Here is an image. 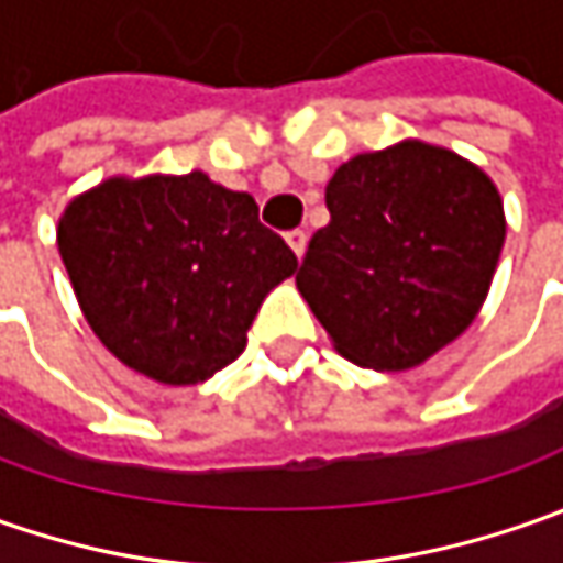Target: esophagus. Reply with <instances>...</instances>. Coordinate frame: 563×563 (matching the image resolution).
<instances>
[{"mask_svg":"<svg viewBox=\"0 0 563 563\" xmlns=\"http://www.w3.org/2000/svg\"><path fill=\"white\" fill-rule=\"evenodd\" d=\"M285 241H288V247L294 250V256L300 260L303 256V250H307V231H300V228H294L285 234Z\"/></svg>","mask_w":563,"mask_h":563,"instance_id":"1","label":"esophagus"}]
</instances>
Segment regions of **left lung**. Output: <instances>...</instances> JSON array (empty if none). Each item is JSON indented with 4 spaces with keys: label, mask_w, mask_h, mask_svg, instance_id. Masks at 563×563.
Returning a JSON list of instances; mask_svg holds the SVG:
<instances>
[{
    "label": "left lung",
    "mask_w": 563,
    "mask_h": 563,
    "mask_svg": "<svg viewBox=\"0 0 563 563\" xmlns=\"http://www.w3.org/2000/svg\"><path fill=\"white\" fill-rule=\"evenodd\" d=\"M325 206L297 291L341 357L400 373L464 335L508 231L479 165L435 143H391L338 165Z\"/></svg>",
    "instance_id": "left-lung-1"
}]
</instances>
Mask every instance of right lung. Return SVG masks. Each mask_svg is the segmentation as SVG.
I'll use <instances>...</instances> for the list:
<instances>
[{
	"mask_svg": "<svg viewBox=\"0 0 563 563\" xmlns=\"http://www.w3.org/2000/svg\"><path fill=\"white\" fill-rule=\"evenodd\" d=\"M55 241L93 335L163 385L241 357L260 303L297 269L256 200L203 172L106 178L65 206Z\"/></svg>",
	"mask_w": 563,
	"mask_h": 563,
	"instance_id": "right-lung-1",
	"label": "right lung"
}]
</instances>
